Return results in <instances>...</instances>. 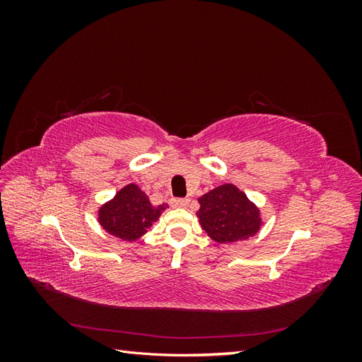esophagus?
<instances>
[{
	"label": "esophagus",
	"instance_id": "34e87169",
	"mask_svg": "<svg viewBox=\"0 0 362 362\" xmlns=\"http://www.w3.org/2000/svg\"><path fill=\"white\" fill-rule=\"evenodd\" d=\"M189 204H190V199H187V198H180V199L170 201V205L175 208H185V206H189Z\"/></svg>",
	"mask_w": 362,
	"mask_h": 362
}]
</instances>
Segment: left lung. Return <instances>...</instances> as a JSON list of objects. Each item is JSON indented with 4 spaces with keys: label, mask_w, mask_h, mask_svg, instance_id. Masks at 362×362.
Wrapping results in <instances>:
<instances>
[{
    "label": "left lung",
    "mask_w": 362,
    "mask_h": 362,
    "mask_svg": "<svg viewBox=\"0 0 362 362\" xmlns=\"http://www.w3.org/2000/svg\"><path fill=\"white\" fill-rule=\"evenodd\" d=\"M198 201L199 225L217 243L243 242L254 237L262 225L259 208L234 184L218 185Z\"/></svg>",
    "instance_id": "8db88e82"
}]
</instances>
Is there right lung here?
Returning a JSON list of instances; mask_svg holds the SVG:
<instances>
[{
  "instance_id": "right-lung-1",
  "label": "right lung",
  "mask_w": 362,
  "mask_h": 362,
  "mask_svg": "<svg viewBox=\"0 0 362 362\" xmlns=\"http://www.w3.org/2000/svg\"><path fill=\"white\" fill-rule=\"evenodd\" d=\"M169 205H152L148 194L137 184H127L115 198L98 210V222L105 231L124 242H136L158 221Z\"/></svg>"
}]
</instances>
